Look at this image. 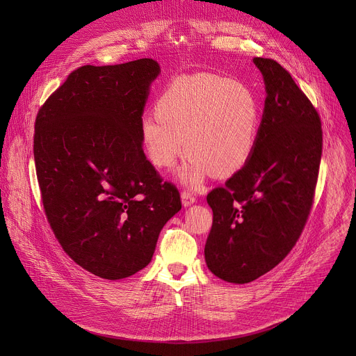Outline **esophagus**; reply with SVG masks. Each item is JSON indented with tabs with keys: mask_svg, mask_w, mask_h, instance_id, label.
Returning a JSON list of instances; mask_svg holds the SVG:
<instances>
[{
	"mask_svg": "<svg viewBox=\"0 0 356 356\" xmlns=\"http://www.w3.org/2000/svg\"><path fill=\"white\" fill-rule=\"evenodd\" d=\"M181 202H183L184 207H191V204H193L196 202V196L189 191H184L181 193Z\"/></svg>",
	"mask_w": 356,
	"mask_h": 356,
	"instance_id": "1",
	"label": "esophagus"
}]
</instances>
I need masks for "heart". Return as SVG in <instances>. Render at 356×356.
<instances>
[{"label": "heart", "mask_w": 356, "mask_h": 356, "mask_svg": "<svg viewBox=\"0 0 356 356\" xmlns=\"http://www.w3.org/2000/svg\"><path fill=\"white\" fill-rule=\"evenodd\" d=\"M154 113L140 121L144 152L153 165L168 170L188 149L180 177L191 188L212 172H239L254 153L263 117L250 86L211 73L176 78L159 97Z\"/></svg>", "instance_id": "b5f03b06"}]
</instances>
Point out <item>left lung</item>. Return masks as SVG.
I'll list each match as a JSON object with an SVG mask.
<instances>
[{
    "label": "left lung",
    "instance_id": "1",
    "mask_svg": "<svg viewBox=\"0 0 356 356\" xmlns=\"http://www.w3.org/2000/svg\"><path fill=\"white\" fill-rule=\"evenodd\" d=\"M266 102L250 161L207 200L213 222L204 245L208 268L228 283L254 282L282 263L313 204L322 157V124L291 74L254 58Z\"/></svg>",
    "mask_w": 356,
    "mask_h": 356
}]
</instances>
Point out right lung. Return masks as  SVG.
<instances>
[{"mask_svg": "<svg viewBox=\"0 0 356 356\" xmlns=\"http://www.w3.org/2000/svg\"><path fill=\"white\" fill-rule=\"evenodd\" d=\"M160 66L138 59L73 70L39 109L34 161L54 236L82 268L121 280L148 266L181 209L144 154L140 121Z\"/></svg>", "mask_w": 356, "mask_h": 356, "instance_id": "right-lung-1", "label": "right lung"}]
</instances>
